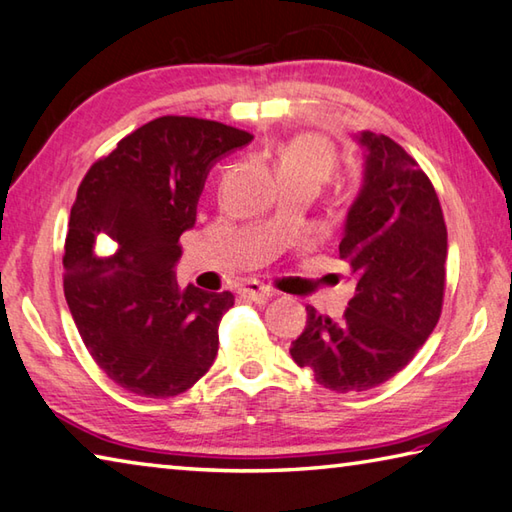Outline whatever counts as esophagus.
Listing matches in <instances>:
<instances>
[{
	"label": "esophagus",
	"instance_id": "1",
	"mask_svg": "<svg viewBox=\"0 0 512 512\" xmlns=\"http://www.w3.org/2000/svg\"><path fill=\"white\" fill-rule=\"evenodd\" d=\"M238 292H240V296H245V298H249V301H256V303H265V301H269V298L274 296V289L272 287H267V285L258 283V281L245 283L243 287L238 289Z\"/></svg>",
	"mask_w": 512,
	"mask_h": 512
}]
</instances>
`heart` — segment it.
Listing matches in <instances>:
<instances>
[{
    "label": "heart",
    "instance_id": "obj_1",
    "mask_svg": "<svg viewBox=\"0 0 512 512\" xmlns=\"http://www.w3.org/2000/svg\"><path fill=\"white\" fill-rule=\"evenodd\" d=\"M336 156L330 142L318 136L294 138L278 156V173H305L323 182L334 171Z\"/></svg>",
    "mask_w": 512,
    "mask_h": 512
}]
</instances>
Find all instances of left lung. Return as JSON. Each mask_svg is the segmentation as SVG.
<instances>
[{
  "instance_id": "left-lung-1",
  "label": "left lung",
  "mask_w": 512,
  "mask_h": 512,
  "mask_svg": "<svg viewBox=\"0 0 512 512\" xmlns=\"http://www.w3.org/2000/svg\"><path fill=\"white\" fill-rule=\"evenodd\" d=\"M363 182L347 209L339 254L356 278L343 321L307 307L289 347L316 383L363 392L406 368L435 330L446 285L448 231L426 173L383 133H354Z\"/></svg>"
}]
</instances>
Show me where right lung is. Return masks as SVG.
Listing matches in <instances>:
<instances>
[{
  "label": "right lung",
  "mask_w": 512,
  "mask_h": 512,
  "mask_svg": "<svg viewBox=\"0 0 512 512\" xmlns=\"http://www.w3.org/2000/svg\"><path fill=\"white\" fill-rule=\"evenodd\" d=\"M252 140L214 120L165 115L122 138L77 189L64 296L86 350L124 390L176 397L214 363L234 296L180 289L173 269L209 169ZM102 237L116 243L111 255L99 252Z\"/></svg>",
  "instance_id": "right-lung-1"
}]
</instances>
